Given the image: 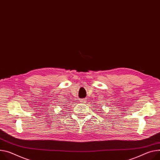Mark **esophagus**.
Listing matches in <instances>:
<instances>
[{"label": "esophagus", "instance_id": "esophagus-1", "mask_svg": "<svg viewBox=\"0 0 160 160\" xmlns=\"http://www.w3.org/2000/svg\"><path fill=\"white\" fill-rule=\"evenodd\" d=\"M87 101H88V99H87V98H83V99H80V103H82L83 104H85L87 102Z\"/></svg>", "mask_w": 160, "mask_h": 160}]
</instances>
